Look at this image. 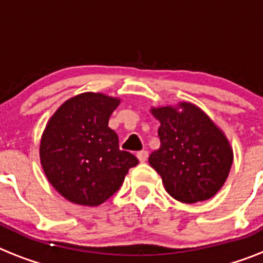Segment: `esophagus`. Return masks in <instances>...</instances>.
Wrapping results in <instances>:
<instances>
[{"label": "esophagus", "mask_w": 263, "mask_h": 263, "mask_svg": "<svg viewBox=\"0 0 263 263\" xmlns=\"http://www.w3.org/2000/svg\"><path fill=\"white\" fill-rule=\"evenodd\" d=\"M137 157L140 160V162H145L147 160V152L146 151H141L137 153Z\"/></svg>", "instance_id": "obj_1"}]
</instances>
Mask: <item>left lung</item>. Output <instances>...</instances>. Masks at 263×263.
Instances as JSON below:
<instances>
[{
    "label": "left lung",
    "mask_w": 263,
    "mask_h": 263,
    "mask_svg": "<svg viewBox=\"0 0 263 263\" xmlns=\"http://www.w3.org/2000/svg\"><path fill=\"white\" fill-rule=\"evenodd\" d=\"M151 111L160 121V147L149 156V164L166 192L188 204L214 196L233 165V149L222 130L188 102Z\"/></svg>",
    "instance_id": "obj_1"
}]
</instances>
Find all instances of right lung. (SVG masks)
<instances>
[{"mask_svg":"<svg viewBox=\"0 0 263 263\" xmlns=\"http://www.w3.org/2000/svg\"><path fill=\"white\" fill-rule=\"evenodd\" d=\"M118 98L84 92L66 101L47 123L40 161L52 186L75 204L99 205L116 194L136 156L119 149L108 118Z\"/></svg>","mask_w":263,"mask_h":263,"instance_id":"1","label":"right lung"}]
</instances>
